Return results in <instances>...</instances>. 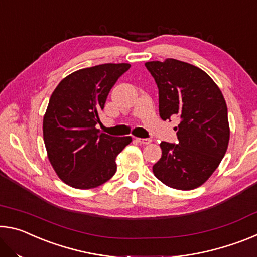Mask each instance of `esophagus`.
I'll use <instances>...</instances> for the list:
<instances>
[{
  "instance_id": "obj_1",
  "label": "esophagus",
  "mask_w": 257,
  "mask_h": 257,
  "mask_svg": "<svg viewBox=\"0 0 257 257\" xmlns=\"http://www.w3.org/2000/svg\"><path fill=\"white\" fill-rule=\"evenodd\" d=\"M136 141L139 143V144L147 145V144H150V143L152 142V139H150V138H136Z\"/></svg>"
}]
</instances>
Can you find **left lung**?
Masks as SVG:
<instances>
[{
    "label": "left lung",
    "instance_id": "obj_1",
    "mask_svg": "<svg viewBox=\"0 0 257 257\" xmlns=\"http://www.w3.org/2000/svg\"><path fill=\"white\" fill-rule=\"evenodd\" d=\"M159 88L162 120L178 116V144L162 142V156L153 173L171 188L190 190L202 186L227 152L230 129L224 97L202 69L176 59L146 62Z\"/></svg>",
    "mask_w": 257,
    "mask_h": 257
}]
</instances>
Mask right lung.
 <instances>
[{"label":"right lung","instance_id":"add662e5","mask_svg":"<svg viewBox=\"0 0 257 257\" xmlns=\"http://www.w3.org/2000/svg\"><path fill=\"white\" fill-rule=\"evenodd\" d=\"M129 63H105L77 70L52 93L43 119L47 158L56 175L77 189H90L110 180L115 159L132 137L99 133L96 124L107 95Z\"/></svg>","mask_w":257,"mask_h":257}]
</instances>
